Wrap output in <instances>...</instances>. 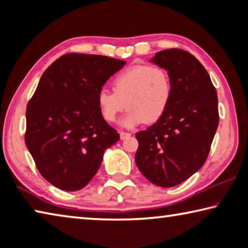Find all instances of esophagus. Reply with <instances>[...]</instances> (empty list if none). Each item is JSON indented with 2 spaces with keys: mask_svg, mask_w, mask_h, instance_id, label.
Wrapping results in <instances>:
<instances>
[{
  "mask_svg": "<svg viewBox=\"0 0 248 248\" xmlns=\"http://www.w3.org/2000/svg\"><path fill=\"white\" fill-rule=\"evenodd\" d=\"M130 136H131V133H129V132H124V131H121L120 132V139L121 140L127 139V138H129Z\"/></svg>",
  "mask_w": 248,
  "mask_h": 248,
  "instance_id": "esophagus-1",
  "label": "esophagus"
}]
</instances>
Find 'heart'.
<instances>
[{"label": "heart", "instance_id": "obj_1", "mask_svg": "<svg viewBox=\"0 0 248 248\" xmlns=\"http://www.w3.org/2000/svg\"><path fill=\"white\" fill-rule=\"evenodd\" d=\"M112 92L100 90L96 104L103 118L112 123L129 107L120 119L121 127L132 128L146 121L155 123L165 114L171 97V82L167 71L159 66L134 65L112 81Z\"/></svg>", "mask_w": 248, "mask_h": 248}]
</instances>
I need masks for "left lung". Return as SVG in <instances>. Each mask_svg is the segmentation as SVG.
Segmentation results:
<instances>
[{
  "label": "left lung",
  "instance_id": "left-lung-1",
  "mask_svg": "<svg viewBox=\"0 0 248 248\" xmlns=\"http://www.w3.org/2000/svg\"><path fill=\"white\" fill-rule=\"evenodd\" d=\"M151 62L170 74L171 97L165 114L136 134V164L151 183L173 187L208 157L219 125L217 95L207 70L185 50H163Z\"/></svg>",
  "mask_w": 248,
  "mask_h": 248
}]
</instances>
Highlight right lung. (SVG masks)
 <instances>
[{
	"instance_id": "1",
	"label": "right lung",
	"mask_w": 248,
	"mask_h": 248,
	"mask_svg": "<svg viewBox=\"0 0 248 248\" xmlns=\"http://www.w3.org/2000/svg\"><path fill=\"white\" fill-rule=\"evenodd\" d=\"M125 64L98 54L68 53L41 75L26 110L25 143L41 176L77 191L97 173L106 149L119 141L96 104L107 79Z\"/></svg>"
}]
</instances>
